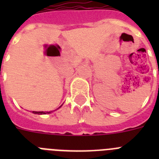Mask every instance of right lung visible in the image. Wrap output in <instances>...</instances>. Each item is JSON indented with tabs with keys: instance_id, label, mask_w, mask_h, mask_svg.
Here are the masks:
<instances>
[{
	"instance_id": "obj_1",
	"label": "right lung",
	"mask_w": 159,
	"mask_h": 159,
	"mask_svg": "<svg viewBox=\"0 0 159 159\" xmlns=\"http://www.w3.org/2000/svg\"><path fill=\"white\" fill-rule=\"evenodd\" d=\"M33 113H35V114H46V113H50V112H36V111H33Z\"/></svg>"
}]
</instances>
